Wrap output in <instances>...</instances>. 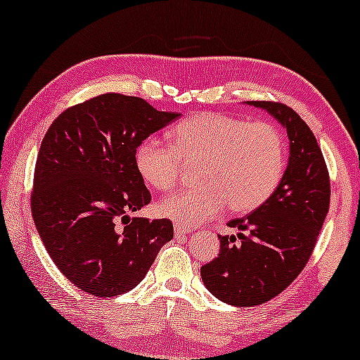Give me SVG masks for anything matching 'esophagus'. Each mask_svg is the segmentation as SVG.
<instances>
[{
	"instance_id": "34e87169",
	"label": "esophagus",
	"mask_w": 360,
	"mask_h": 360,
	"mask_svg": "<svg viewBox=\"0 0 360 360\" xmlns=\"http://www.w3.org/2000/svg\"><path fill=\"white\" fill-rule=\"evenodd\" d=\"M174 233H175V236H186V234L191 233V229L188 228V226H184V224L176 223L174 226Z\"/></svg>"
}]
</instances>
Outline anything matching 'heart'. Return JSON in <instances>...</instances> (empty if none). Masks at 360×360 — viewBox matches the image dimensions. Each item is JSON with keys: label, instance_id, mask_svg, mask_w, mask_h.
<instances>
[{"label": "heart", "instance_id": "b5f03b06", "mask_svg": "<svg viewBox=\"0 0 360 360\" xmlns=\"http://www.w3.org/2000/svg\"><path fill=\"white\" fill-rule=\"evenodd\" d=\"M174 147L149 137L136 149V169L159 191L179 184L181 160H201L200 186L167 196L159 213L181 224H200L224 208L249 213L277 190L285 170V142L278 127L221 112L191 116L170 131Z\"/></svg>", "mask_w": 360, "mask_h": 360}]
</instances>
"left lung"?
I'll return each instance as SVG.
<instances>
[{
    "mask_svg": "<svg viewBox=\"0 0 360 360\" xmlns=\"http://www.w3.org/2000/svg\"><path fill=\"white\" fill-rule=\"evenodd\" d=\"M287 129L290 157L283 179L262 206L229 221L238 234L221 236L218 257L201 267L206 288L221 302L255 307L283 292L311 257L329 211L331 184L318 141L292 108L249 101Z\"/></svg>",
    "mask_w": 360,
    "mask_h": 360,
    "instance_id": "8db88e82",
    "label": "left lung"
}]
</instances>
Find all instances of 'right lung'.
<instances>
[{
    "label": "right lung",
    "mask_w": 360,
    "mask_h": 360,
    "mask_svg": "<svg viewBox=\"0 0 360 360\" xmlns=\"http://www.w3.org/2000/svg\"><path fill=\"white\" fill-rule=\"evenodd\" d=\"M142 98L105 93L67 108L39 149L31 210L57 269L93 297L126 293L146 277L174 224L131 218L152 196L136 149L179 120Z\"/></svg>",
    "instance_id": "add662e5"
}]
</instances>
